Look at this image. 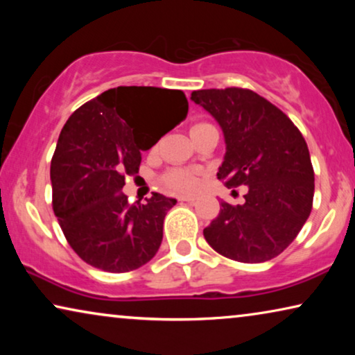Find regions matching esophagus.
<instances>
[{"label":"esophagus","mask_w":355,"mask_h":355,"mask_svg":"<svg viewBox=\"0 0 355 355\" xmlns=\"http://www.w3.org/2000/svg\"><path fill=\"white\" fill-rule=\"evenodd\" d=\"M179 200H181V202H187V203H193V202H196V197H189V196H184V197L179 198Z\"/></svg>","instance_id":"34e87169"}]
</instances>
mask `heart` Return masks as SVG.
I'll list each match as a JSON object with an SVG mask.
<instances>
[{
    "label": "heart",
    "instance_id": "1",
    "mask_svg": "<svg viewBox=\"0 0 355 355\" xmlns=\"http://www.w3.org/2000/svg\"><path fill=\"white\" fill-rule=\"evenodd\" d=\"M197 176L189 169H182V168H176L168 171L163 176V186L171 192H178V193H184V192H191L197 187Z\"/></svg>",
    "mask_w": 355,
    "mask_h": 355
}]
</instances>
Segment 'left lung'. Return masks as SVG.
I'll list each match as a JSON object with an SVG mask.
<instances>
[{
  "label": "left lung",
  "instance_id": "left-lung-1",
  "mask_svg": "<svg viewBox=\"0 0 355 355\" xmlns=\"http://www.w3.org/2000/svg\"><path fill=\"white\" fill-rule=\"evenodd\" d=\"M191 100L216 119L225 135L218 179L227 187L247 186L245 202H221L203 236L231 260L275 259L312 211L315 178L305 139L283 111L252 90H196Z\"/></svg>",
  "mask_w": 355,
  "mask_h": 355
}]
</instances>
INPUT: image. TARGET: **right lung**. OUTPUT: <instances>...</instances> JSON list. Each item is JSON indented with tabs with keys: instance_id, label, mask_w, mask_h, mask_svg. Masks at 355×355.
<instances>
[{
	"instance_id": "right-lung-1",
	"label": "right lung",
	"mask_w": 355,
	"mask_h": 355,
	"mask_svg": "<svg viewBox=\"0 0 355 355\" xmlns=\"http://www.w3.org/2000/svg\"><path fill=\"white\" fill-rule=\"evenodd\" d=\"M181 90L118 87L71 114L51 159L53 211L67 242L87 263L124 273L147 263L163 239L176 198L155 192L129 203L125 176L139 173L142 152L186 119Z\"/></svg>"
}]
</instances>
